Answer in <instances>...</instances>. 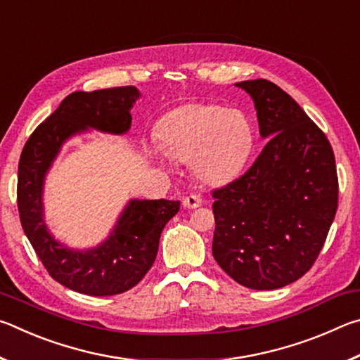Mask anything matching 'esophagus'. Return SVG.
Returning <instances> with one entry per match:
<instances>
[{
  "label": "esophagus",
  "instance_id": "34e87169",
  "mask_svg": "<svg viewBox=\"0 0 360 360\" xmlns=\"http://www.w3.org/2000/svg\"><path fill=\"white\" fill-rule=\"evenodd\" d=\"M203 200L200 195L197 193H191L187 195V197L182 200V205H184V208H188V210H193V208H198V206H202Z\"/></svg>",
  "mask_w": 360,
  "mask_h": 360
}]
</instances>
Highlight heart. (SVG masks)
<instances>
[{"mask_svg": "<svg viewBox=\"0 0 360 360\" xmlns=\"http://www.w3.org/2000/svg\"><path fill=\"white\" fill-rule=\"evenodd\" d=\"M158 139L165 154L192 162L206 182H222L241 168L251 152L254 131L246 114L219 105H187L162 122Z\"/></svg>", "mask_w": 360, "mask_h": 360, "instance_id": "1", "label": "heart"}]
</instances>
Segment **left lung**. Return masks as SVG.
Returning <instances> with one entry per match:
<instances>
[{
	"mask_svg": "<svg viewBox=\"0 0 360 360\" xmlns=\"http://www.w3.org/2000/svg\"><path fill=\"white\" fill-rule=\"evenodd\" d=\"M252 96L268 138L246 173L211 192L212 255L249 289L271 290L314 265L338 208V176L326 133L266 79L236 84Z\"/></svg>",
	"mask_w": 360,
	"mask_h": 360,
	"instance_id": "obj_1",
	"label": "left lung"
}]
</instances>
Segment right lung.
<instances>
[{"instance_id": "right-lung-1", "label": "right lung", "mask_w": 360, "mask_h": 360, "mask_svg": "<svg viewBox=\"0 0 360 360\" xmlns=\"http://www.w3.org/2000/svg\"><path fill=\"white\" fill-rule=\"evenodd\" d=\"M138 96L133 85L72 92L36 127L23 146L17 179L23 231L49 275L81 294L117 295L135 288L154 264L163 227L179 211V202L172 200H131L111 236L85 252L58 245L42 221V182L62 143L87 127L125 133Z\"/></svg>"}]
</instances>
